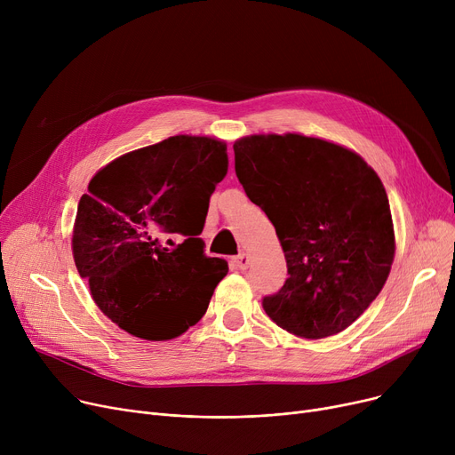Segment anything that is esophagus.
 Masks as SVG:
<instances>
[{"label": "esophagus", "instance_id": "obj_1", "mask_svg": "<svg viewBox=\"0 0 455 455\" xmlns=\"http://www.w3.org/2000/svg\"><path fill=\"white\" fill-rule=\"evenodd\" d=\"M249 261H251V258H249L245 252L237 254V256L234 258V264H235V267H237V269H242V271H245V269L249 267Z\"/></svg>", "mask_w": 455, "mask_h": 455}]
</instances>
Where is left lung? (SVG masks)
Wrapping results in <instances>:
<instances>
[{"instance_id":"8db88e82","label":"left lung","mask_w":455,"mask_h":455,"mask_svg":"<svg viewBox=\"0 0 455 455\" xmlns=\"http://www.w3.org/2000/svg\"><path fill=\"white\" fill-rule=\"evenodd\" d=\"M235 175L280 240L288 280L266 314L304 339L348 328L378 297L395 258L389 199L354 151L302 134L234 143Z\"/></svg>"}]
</instances>
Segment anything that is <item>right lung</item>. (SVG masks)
Instances as JSON below:
<instances>
[{
  "label": "right lung",
  "instance_id": "add662e5",
  "mask_svg": "<svg viewBox=\"0 0 455 455\" xmlns=\"http://www.w3.org/2000/svg\"><path fill=\"white\" fill-rule=\"evenodd\" d=\"M227 170L225 141L179 134L92 177L71 249L95 304L131 336L167 341L204 315L228 264L204 254L199 234ZM172 235L183 243L167 248L161 240Z\"/></svg>",
  "mask_w": 455,
  "mask_h": 455
}]
</instances>
